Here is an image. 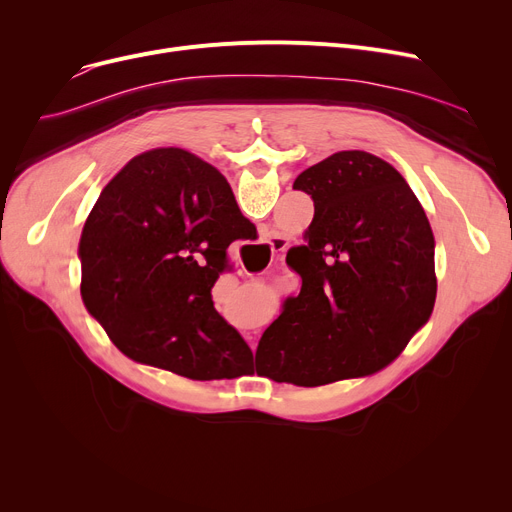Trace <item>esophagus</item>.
Segmentation results:
<instances>
[{
    "mask_svg": "<svg viewBox=\"0 0 512 512\" xmlns=\"http://www.w3.org/2000/svg\"><path fill=\"white\" fill-rule=\"evenodd\" d=\"M265 245H270L272 253H280L288 249V238L280 236V234H267V238H263Z\"/></svg>",
    "mask_w": 512,
    "mask_h": 512,
    "instance_id": "34e87169",
    "label": "esophagus"
}]
</instances>
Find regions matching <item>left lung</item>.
Listing matches in <instances>:
<instances>
[{"mask_svg": "<svg viewBox=\"0 0 512 512\" xmlns=\"http://www.w3.org/2000/svg\"><path fill=\"white\" fill-rule=\"evenodd\" d=\"M307 245L288 251L303 280L259 340L265 375L294 386L363 378L390 365L436 303V240L409 182L382 157L338 151L307 168Z\"/></svg>", "mask_w": 512, "mask_h": 512, "instance_id": "obj_1", "label": "left lung"}]
</instances>
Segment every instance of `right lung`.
Here are the masks:
<instances>
[{
    "mask_svg": "<svg viewBox=\"0 0 512 512\" xmlns=\"http://www.w3.org/2000/svg\"><path fill=\"white\" fill-rule=\"evenodd\" d=\"M228 180L178 147L132 157L93 205L78 242L80 294L120 351L191 380L251 359L211 288L234 240L255 238Z\"/></svg>",
    "mask_w": 512,
    "mask_h": 512,
    "instance_id": "add662e5",
    "label": "right lung"
}]
</instances>
